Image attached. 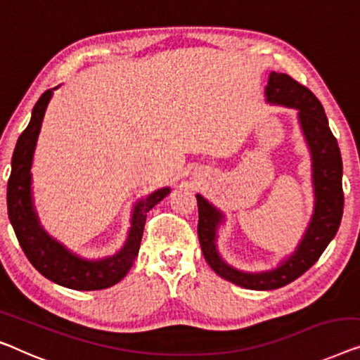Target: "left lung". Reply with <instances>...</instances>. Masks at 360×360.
<instances>
[{
  "label": "left lung",
  "mask_w": 360,
  "mask_h": 360,
  "mask_svg": "<svg viewBox=\"0 0 360 360\" xmlns=\"http://www.w3.org/2000/svg\"><path fill=\"white\" fill-rule=\"evenodd\" d=\"M268 102L281 103L299 110V122L311 153L315 186V211L310 226L294 255L279 268L266 273H242L229 266L216 250V231L222 214L201 195L198 201V237L207 264L226 281L253 290L279 289L292 283L314 266L328 243L340 229L345 193H342V160L340 146L333 136L323 105L315 94L284 72H271L266 86Z\"/></svg>",
  "instance_id": "left-lung-1"
}]
</instances>
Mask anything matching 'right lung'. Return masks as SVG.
Returning a JSON list of instances; mask_svg holds the SVG:
<instances>
[{
    "label": "right lung",
    "mask_w": 360,
    "mask_h": 360,
    "mask_svg": "<svg viewBox=\"0 0 360 360\" xmlns=\"http://www.w3.org/2000/svg\"><path fill=\"white\" fill-rule=\"evenodd\" d=\"M51 98V91H45L35 103L32 117L15 144L11 175L8 180V216L18 237L22 252L32 266L46 279L76 290L107 289L122 281L138 257L139 245L146 224V216L153 207L169 195L170 188L154 191L146 200L139 201L133 212L131 229L123 248L110 258L89 262L82 259L49 237L40 227L30 196V167L35 144L40 133L46 105Z\"/></svg>",
    "instance_id": "1"
}]
</instances>
